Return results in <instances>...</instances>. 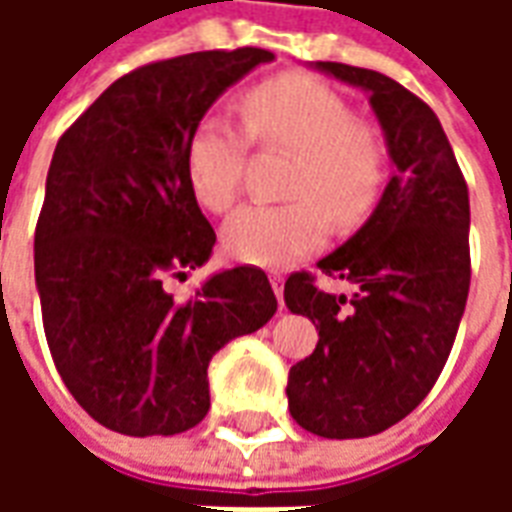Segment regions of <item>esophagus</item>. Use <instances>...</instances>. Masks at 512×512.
<instances>
[{
  "label": "esophagus",
  "instance_id": "34e87169",
  "mask_svg": "<svg viewBox=\"0 0 512 512\" xmlns=\"http://www.w3.org/2000/svg\"><path fill=\"white\" fill-rule=\"evenodd\" d=\"M271 288H274L279 304H282V290H285V279L279 277V274H274V277H271Z\"/></svg>",
  "mask_w": 512,
  "mask_h": 512
}]
</instances>
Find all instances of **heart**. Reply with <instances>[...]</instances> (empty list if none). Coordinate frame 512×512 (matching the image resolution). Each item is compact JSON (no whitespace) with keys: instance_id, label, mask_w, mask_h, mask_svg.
Instances as JSON below:
<instances>
[{"instance_id":"1","label":"heart","mask_w":512,"mask_h":512,"mask_svg":"<svg viewBox=\"0 0 512 512\" xmlns=\"http://www.w3.org/2000/svg\"><path fill=\"white\" fill-rule=\"evenodd\" d=\"M249 131L266 145L296 153L288 205H244L224 224V249L241 263L290 266L321 249L334 224L351 227L376 205L384 183V145L326 84L288 73L244 95ZM246 136L224 115H205L186 145L194 197L224 213L238 197Z\"/></svg>"}]
</instances>
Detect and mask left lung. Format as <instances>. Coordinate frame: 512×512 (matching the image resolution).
<instances>
[{"mask_svg": "<svg viewBox=\"0 0 512 512\" xmlns=\"http://www.w3.org/2000/svg\"><path fill=\"white\" fill-rule=\"evenodd\" d=\"M310 68L367 93L392 175L340 249L318 260L354 296L290 274L285 304L307 315L318 345L290 367L288 406L323 439H365L411 414L436 384L469 296V191L439 117L384 73L343 62Z\"/></svg>", "mask_w": 512, "mask_h": 512, "instance_id": "8db88e82", "label": "left lung"}]
</instances>
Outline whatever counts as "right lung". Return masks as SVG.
<instances>
[{
    "label": "right lung",
    "mask_w": 512,
    "mask_h": 512,
    "mask_svg": "<svg viewBox=\"0 0 512 512\" xmlns=\"http://www.w3.org/2000/svg\"><path fill=\"white\" fill-rule=\"evenodd\" d=\"M266 49L194 51L109 84L57 142L35 230V285L54 365L76 403L126 436H172L211 408L208 365L277 312L255 266L216 271L178 304L164 277L213 255L186 145Z\"/></svg>",
    "instance_id": "add662e5"
}]
</instances>
